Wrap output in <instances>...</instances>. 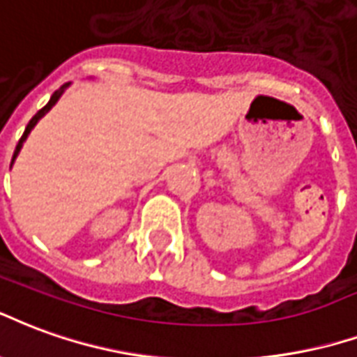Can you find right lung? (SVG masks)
Masks as SVG:
<instances>
[{"instance_id":"obj_1","label":"right lung","mask_w":357,"mask_h":357,"mask_svg":"<svg viewBox=\"0 0 357 357\" xmlns=\"http://www.w3.org/2000/svg\"><path fill=\"white\" fill-rule=\"evenodd\" d=\"M68 85H70V83H64V85H62L61 89H59V91H54V93H53V96H51V98H49V102H47L45 106H43V108H41V110L38 112V114H36V116H33L32 119H30V123L26 125V129H24V135H22V137H20V140H18L17 148H15V153H13L11 167H13V163H15V160H17L18 152H20V150H22V144H24V142H26V139H28V135H30V131H32L33 127H36V125H38V121H40V119L43 118V116H45L47 112L51 110V108H53L54 104L59 102V98H61V96L64 95V91L68 89Z\"/></svg>"}]
</instances>
